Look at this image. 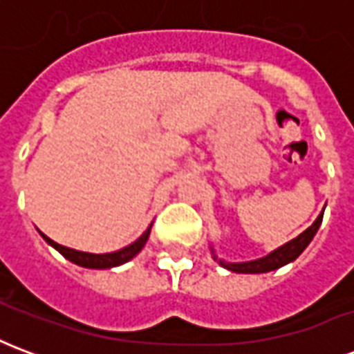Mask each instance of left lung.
<instances>
[{
    "label": "left lung",
    "mask_w": 354,
    "mask_h": 354,
    "mask_svg": "<svg viewBox=\"0 0 354 354\" xmlns=\"http://www.w3.org/2000/svg\"><path fill=\"white\" fill-rule=\"evenodd\" d=\"M322 214L324 212H320V216L315 220V223H313L311 227H307L299 237L290 241V243H286L281 248H277L274 252H271L266 258H260V260L254 261H243V263H225V261H220V263L223 267H227L230 271H235V273H267V271H273V269L286 266L290 261L296 260L297 256L307 248V245L311 243L315 233L319 231L320 223H322Z\"/></svg>",
    "instance_id": "left-lung-1"
}]
</instances>
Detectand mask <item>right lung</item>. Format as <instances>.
<instances>
[{"mask_svg": "<svg viewBox=\"0 0 354 354\" xmlns=\"http://www.w3.org/2000/svg\"><path fill=\"white\" fill-rule=\"evenodd\" d=\"M149 231H151V227H149V230H147L146 233L138 239V241H134L132 245L124 246V248H121V250H117V252H109V254L80 252V250H73V248H66V246L58 245V243H55L53 239L45 237L43 233L41 235L50 246H55L58 252L64 256L66 260L73 261V263H77V266L81 267H88V269H108V267L121 266V263H124V261L132 260V258H134V256L144 248V245H146L147 237H149Z\"/></svg>", "mask_w": 354, "mask_h": 354, "instance_id": "add662e5", "label": "right lung"}]
</instances>
